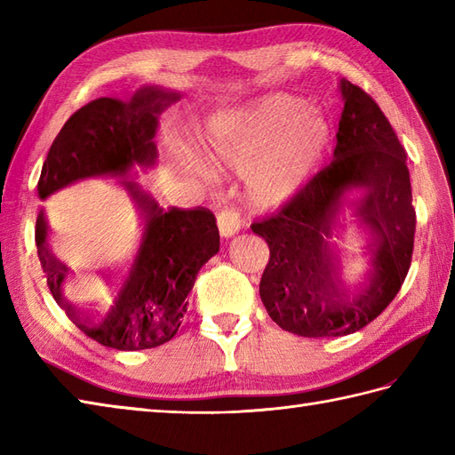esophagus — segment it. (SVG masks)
<instances>
[{
    "instance_id": "1",
    "label": "esophagus",
    "mask_w": 455,
    "mask_h": 455,
    "mask_svg": "<svg viewBox=\"0 0 455 455\" xmlns=\"http://www.w3.org/2000/svg\"><path fill=\"white\" fill-rule=\"evenodd\" d=\"M217 227L220 236H233L238 233L240 227H243V215H240V211L236 207L220 209L217 215Z\"/></svg>"
}]
</instances>
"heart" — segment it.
I'll return each instance as SVG.
<instances>
[{
	"label": "heart",
	"mask_w": 455,
	"mask_h": 455,
	"mask_svg": "<svg viewBox=\"0 0 455 455\" xmlns=\"http://www.w3.org/2000/svg\"><path fill=\"white\" fill-rule=\"evenodd\" d=\"M331 142L326 119L293 95H269L219 115L207 132L212 158L244 173L248 199L258 209L297 197L324 166Z\"/></svg>",
	"instance_id": "heart-1"
}]
</instances>
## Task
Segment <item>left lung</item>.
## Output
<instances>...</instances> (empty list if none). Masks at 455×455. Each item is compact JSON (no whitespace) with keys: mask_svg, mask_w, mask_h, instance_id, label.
<instances>
[{"mask_svg":"<svg viewBox=\"0 0 455 455\" xmlns=\"http://www.w3.org/2000/svg\"><path fill=\"white\" fill-rule=\"evenodd\" d=\"M344 111L334 160L277 215L252 222L269 262L259 297L272 321L307 338L346 336L379 316L409 274L417 212L407 152L379 105L352 82H340ZM363 188L357 198H347ZM365 228L371 244L363 274L345 282L339 243Z\"/></svg>","mask_w":455,"mask_h":455,"instance_id":"left-lung-1","label":"left lung"}]
</instances>
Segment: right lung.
<instances>
[{
  "mask_svg": "<svg viewBox=\"0 0 455 455\" xmlns=\"http://www.w3.org/2000/svg\"><path fill=\"white\" fill-rule=\"evenodd\" d=\"M178 98L144 88L131 101L100 98L84 105L58 132L38 178V197L44 199L84 178L117 176L140 209V236L131 258L109 291L90 301L66 293L68 266L48 248L44 212L36 217V252L54 301L84 334L115 350L137 352L172 340L201 266L219 252L217 219L209 209H162L127 176L132 164L156 160L158 113Z\"/></svg>",
  "mask_w": 455,
  "mask_h": 455,
  "instance_id": "right-lung-1",
  "label": "right lung"
}]
</instances>
